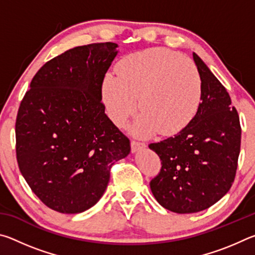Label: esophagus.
Instances as JSON below:
<instances>
[{"instance_id": "34e87169", "label": "esophagus", "mask_w": 255, "mask_h": 255, "mask_svg": "<svg viewBox=\"0 0 255 255\" xmlns=\"http://www.w3.org/2000/svg\"><path fill=\"white\" fill-rule=\"evenodd\" d=\"M130 145H131V152L132 153H136V152H138V150H140V149H143V148L146 147V145L144 143H138V141H135V140H132Z\"/></svg>"}]
</instances>
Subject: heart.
Segmentation results:
<instances>
[{
  "mask_svg": "<svg viewBox=\"0 0 255 255\" xmlns=\"http://www.w3.org/2000/svg\"><path fill=\"white\" fill-rule=\"evenodd\" d=\"M118 76L107 74L102 93L114 123L123 126L135 114L139 99L143 110L131 126L137 136L159 130L164 136L180 132L200 107L202 80L191 59L165 48L131 54L117 66Z\"/></svg>",
  "mask_w": 255,
  "mask_h": 255,
  "instance_id": "1",
  "label": "heart"
}]
</instances>
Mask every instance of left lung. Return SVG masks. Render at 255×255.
Segmentation results:
<instances>
[{"instance_id":"8db88e82","label":"left lung","mask_w":255,"mask_h":255,"mask_svg":"<svg viewBox=\"0 0 255 255\" xmlns=\"http://www.w3.org/2000/svg\"><path fill=\"white\" fill-rule=\"evenodd\" d=\"M192 55L202 80L199 109L178 135L149 144L162 161L150 190L159 205L178 214L205 210L226 195L241 149L240 118L230 94L199 56Z\"/></svg>"}]
</instances>
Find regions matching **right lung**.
Listing matches in <instances>:
<instances>
[{"label":"right lung","instance_id":"1","mask_svg":"<svg viewBox=\"0 0 255 255\" xmlns=\"http://www.w3.org/2000/svg\"><path fill=\"white\" fill-rule=\"evenodd\" d=\"M115 42L79 46L42 66L15 122L16 159L34 195L62 214L100 200L110 169L130 153L128 138L105 114L102 83Z\"/></svg>","mask_w":255,"mask_h":255}]
</instances>
